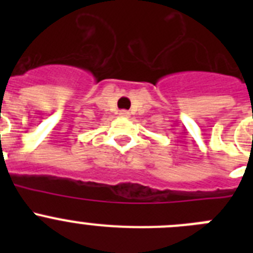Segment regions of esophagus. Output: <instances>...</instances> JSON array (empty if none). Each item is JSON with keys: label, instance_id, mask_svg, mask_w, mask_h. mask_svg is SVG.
<instances>
[{"label": "esophagus", "instance_id": "34e87169", "mask_svg": "<svg viewBox=\"0 0 253 253\" xmlns=\"http://www.w3.org/2000/svg\"><path fill=\"white\" fill-rule=\"evenodd\" d=\"M119 115L122 116V118H129V115H130V114H129V111H126V110H122L119 113Z\"/></svg>", "mask_w": 253, "mask_h": 253}]
</instances>
